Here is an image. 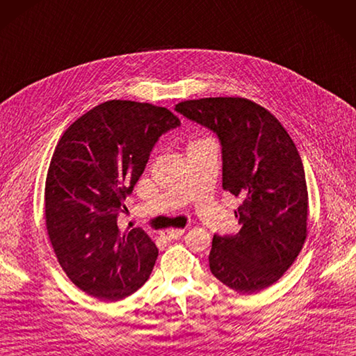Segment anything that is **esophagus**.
Listing matches in <instances>:
<instances>
[{"instance_id": "esophagus-1", "label": "esophagus", "mask_w": 356, "mask_h": 356, "mask_svg": "<svg viewBox=\"0 0 356 356\" xmlns=\"http://www.w3.org/2000/svg\"><path fill=\"white\" fill-rule=\"evenodd\" d=\"M185 233V230H181V229H170V230H163V232H161V236L163 239H167V241H175V239H177V238H180L181 234Z\"/></svg>"}]
</instances>
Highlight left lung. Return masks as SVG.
Returning <instances> with one entry per match:
<instances>
[{"label": "left lung", "mask_w": 356, "mask_h": 356, "mask_svg": "<svg viewBox=\"0 0 356 356\" xmlns=\"http://www.w3.org/2000/svg\"><path fill=\"white\" fill-rule=\"evenodd\" d=\"M176 111L222 147V188L242 204L241 230L213 236L211 272L238 293H257L291 266L307 239L308 193L295 143L268 109L243 97L185 100Z\"/></svg>", "instance_id": "1"}]
</instances>
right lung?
I'll list each match as a JSON object with an SVG mask.
<instances>
[{"label": "right lung", "instance_id": "obj_1", "mask_svg": "<svg viewBox=\"0 0 356 356\" xmlns=\"http://www.w3.org/2000/svg\"><path fill=\"white\" fill-rule=\"evenodd\" d=\"M177 126L167 108L108 100L60 138L44 185V220L60 266L87 295L120 300L149 280L156 245L141 227L122 232L117 218L159 136Z\"/></svg>", "mask_w": 356, "mask_h": 356}]
</instances>
